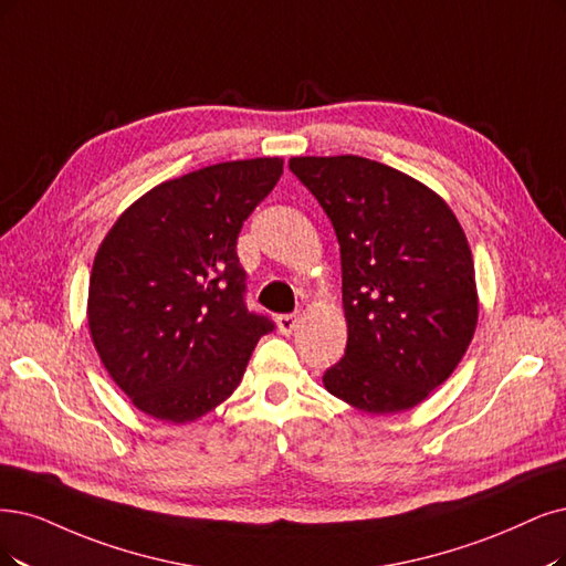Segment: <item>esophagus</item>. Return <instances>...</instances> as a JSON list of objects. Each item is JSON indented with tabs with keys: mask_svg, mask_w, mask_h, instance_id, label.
Listing matches in <instances>:
<instances>
[{
	"mask_svg": "<svg viewBox=\"0 0 566 566\" xmlns=\"http://www.w3.org/2000/svg\"><path fill=\"white\" fill-rule=\"evenodd\" d=\"M296 326H298V315H296V312H289V315H280L277 317L280 333H291V331H296Z\"/></svg>",
	"mask_w": 566,
	"mask_h": 566,
	"instance_id": "obj_1",
	"label": "esophagus"
}]
</instances>
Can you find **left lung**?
<instances>
[{"label":"left lung","instance_id":"8db88e82","mask_svg":"<svg viewBox=\"0 0 566 566\" xmlns=\"http://www.w3.org/2000/svg\"><path fill=\"white\" fill-rule=\"evenodd\" d=\"M336 230L345 357L326 389L370 415L410 410L462 361L478 322L462 226L431 188L361 156L291 158Z\"/></svg>","mask_w":566,"mask_h":566}]
</instances>
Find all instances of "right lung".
Listing matches in <instances>:
<instances>
[{"mask_svg":"<svg viewBox=\"0 0 566 566\" xmlns=\"http://www.w3.org/2000/svg\"><path fill=\"white\" fill-rule=\"evenodd\" d=\"M282 158L230 160L170 179L118 217L97 249L88 326L112 380L146 415L193 422L240 385L275 322L247 310L238 235Z\"/></svg>","mask_w":566,"mask_h":566,"instance_id":"obj_1","label":"right lung"}]
</instances>
